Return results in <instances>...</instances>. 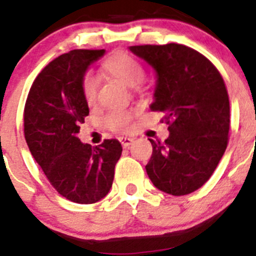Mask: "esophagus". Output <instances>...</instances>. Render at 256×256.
<instances>
[{
  "instance_id": "obj_1",
  "label": "esophagus",
  "mask_w": 256,
  "mask_h": 256,
  "mask_svg": "<svg viewBox=\"0 0 256 256\" xmlns=\"http://www.w3.org/2000/svg\"><path fill=\"white\" fill-rule=\"evenodd\" d=\"M120 142H121V144H122L124 148H128L131 144H132L134 139L128 138V136H122V138H120Z\"/></svg>"
}]
</instances>
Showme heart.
I'll list each match as a JSON object with an SVG mask.
<instances>
[{"label": "heart", "instance_id": "heart-1", "mask_svg": "<svg viewBox=\"0 0 256 256\" xmlns=\"http://www.w3.org/2000/svg\"><path fill=\"white\" fill-rule=\"evenodd\" d=\"M104 70L112 77L122 80L128 86L140 83L145 74L144 66L138 58L128 52H116L104 63ZM80 90L86 104L92 106L97 101V80L92 73H84L80 80ZM132 111L125 108H114L106 114L104 124L107 128L114 131H128L131 128Z\"/></svg>", "mask_w": 256, "mask_h": 256}]
</instances>
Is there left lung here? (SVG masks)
Listing matches in <instances>:
<instances>
[{
    "mask_svg": "<svg viewBox=\"0 0 256 256\" xmlns=\"http://www.w3.org/2000/svg\"><path fill=\"white\" fill-rule=\"evenodd\" d=\"M130 50L156 70L150 110L163 112L164 142L149 139L145 169L158 190L172 196L194 192L211 178L228 142L230 102L224 78L197 50L182 44L135 45Z\"/></svg>",
    "mask_w": 256,
    "mask_h": 256,
    "instance_id": "1",
    "label": "left lung"
}]
</instances>
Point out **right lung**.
Instances as JSON below:
<instances>
[{"mask_svg":"<svg viewBox=\"0 0 256 256\" xmlns=\"http://www.w3.org/2000/svg\"><path fill=\"white\" fill-rule=\"evenodd\" d=\"M104 54V49H76L50 62L35 78L24 110L31 154L56 192L80 204H96L110 192L122 152L116 139L92 148L77 138L90 114L80 80Z\"/></svg>","mask_w":256,"mask_h":256,"instance_id":"obj_1","label":"right lung"}]
</instances>
